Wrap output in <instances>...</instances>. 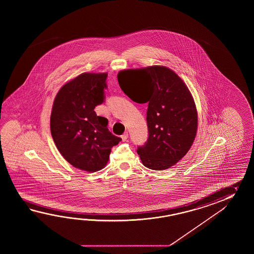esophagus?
Listing matches in <instances>:
<instances>
[{
    "mask_svg": "<svg viewBox=\"0 0 254 254\" xmlns=\"http://www.w3.org/2000/svg\"><path fill=\"white\" fill-rule=\"evenodd\" d=\"M128 136H129V134H128V132H127V131H125V133L122 135V139H123V140H124V141H125V140L128 139Z\"/></svg>",
    "mask_w": 254,
    "mask_h": 254,
    "instance_id": "34e87169",
    "label": "esophagus"
}]
</instances>
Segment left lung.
I'll list each match as a JSON object with an SVG mask.
<instances>
[{
    "label": "left lung",
    "instance_id": "1",
    "mask_svg": "<svg viewBox=\"0 0 254 254\" xmlns=\"http://www.w3.org/2000/svg\"><path fill=\"white\" fill-rule=\"evenodd\" d=\"M120 87L137 103H148V139L137 152L145 167L162 171L188 152L197 131V111L189 89L164 66L125 70Z\"/></svg>",
    "mask_w": 254,
    "mask_h": 254
}]
</instances>
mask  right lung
<instances>
[{"label": "right lung", "instance_id": "1", "mask_svg": "<svg viewBox=\"0 0 254 254\" xmlns=\"http://www.w3.org/2000/svg\"><path fill=\"white\" fill-rule=\"evenodd\" d=\"M107 73H82L61 88L51 114V133L61 154L72 166L97 172L108 162L122 138L113 134L108 120L94 108L104 103Z\"/></svg>", "mask_w": 254, "mask_h": 254}]
</instances>
